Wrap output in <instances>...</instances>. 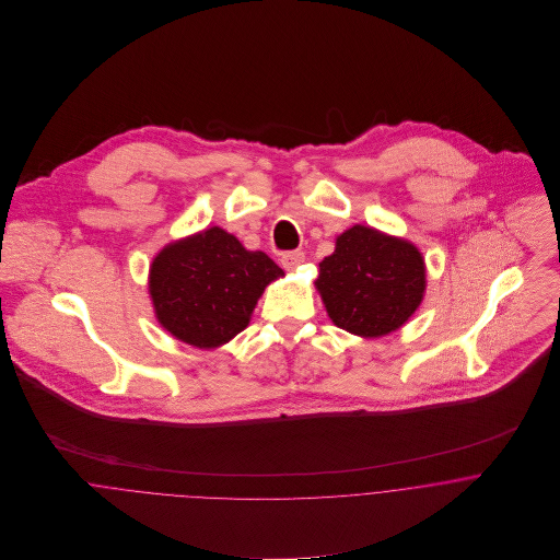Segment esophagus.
Returning <instances> with one entry per match:
<instances>
[{"label": "esophagus", "mask_w": 560, "mask_h": 560, "mask_svg": "<svg viewBox=\"0 0 560 560\" xmlns=\"http://www.w3.org/2000/svg\"><path fill=\"white\" fill-rule=\"evenodd\" d=\"M302 262H304V252H287V254L280 256V265L287 271H295Z\"/></svg>", "instance_id": "34e87169"}]
</instances>
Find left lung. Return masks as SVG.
I'll list each match as a JSON object with an SVG mask.
<instances>
[{"label": "left lung", "instance_id": "1", "mask_svg": "<svg viewBox=\"0 0 560 560\" xmlns=\"http://www.w3.org/2000/svg\"><path fill=\"white\" fill-rule=\"evenodd\" d=\"M331 323L362 338L402 327L422 304L427 265L411 241L355 224L336 237L315 280Z\"/></svg>", "mask_w": 560, "mask_h": 560}]
</instances>
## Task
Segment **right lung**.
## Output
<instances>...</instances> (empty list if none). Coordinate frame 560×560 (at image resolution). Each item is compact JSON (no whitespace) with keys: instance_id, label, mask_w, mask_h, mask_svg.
Listing matches in <instances>:
<instances>
[{"instance_id":"right-lung-1","label":"right lung","mask_w":560,"mask_h":560,"mask_svg":"<svg viewBox=\"0 0 560 560\" xmlns=\"http://www.w3.org/2000/svg\"><path fill=\"white\" fill-rule=\"evenodd\" d=\"M284 271L220 226L170 241L149 269V295L161 327L198 349H218L247 327L273 280Z\"/></svg>"}]
</instances>
